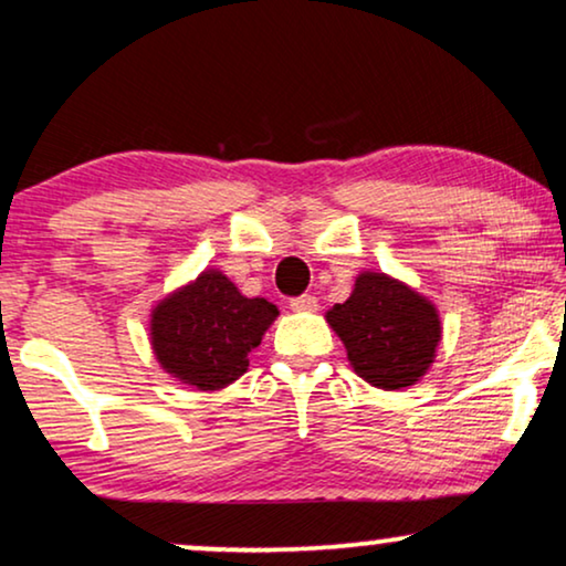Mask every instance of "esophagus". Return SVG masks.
<instances>
[{"mask_svg":"<svg viewBox=\"0 0 566 566\" xmlns=\"http://www.w3.org/2000/svg\"><path fill=\"white\" fill-rule=\"evenodd\" d=\"M317 306H319V301H317V296H314V293H301V296L291 298V310L293 312H317Z\"/></svg>","mask_w":566,"mask_h":566,"instance_id":"1","label":"esophagus"}]
</instances>
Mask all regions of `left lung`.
<instances>
[{"label": "left lung", "instance_id": "1", "mask_svg": "<svg viewBox=\"0 0 566 566\" xmlns=\"http://www.w3.org/2000/svg\"><path fill=\"white\" fill-rule=\"evenodd\" d=\"M346 343L358 377L381 390L416 385L434 361L439 317L434 304L381 273H364L348 301L327 312Z\"/></svg>", "mask_w": 566, "mask_h": 566}]
</instances>
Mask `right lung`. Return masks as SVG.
<instances>
[{
    "label": "right lung",
    "instance_id": "right-lung-1",
    "mask_svg": "<svg viewBox=\"0 0 566 566\" xmlns=\"http://www.w3.org/2000/svg\"><path fill=\"white\" fill-rule=\"evenodd\" d=\"M275 317L268 298L241 296L229 277L208 270L153 312V350L168 374L218 390L247 371Z\"/></svg>",
    "mask_w": 566,
    "mask_h": 566
}]
</instances>
